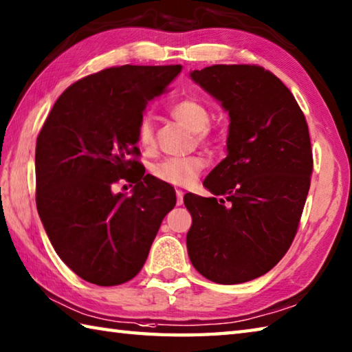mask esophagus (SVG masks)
Segmentation results:
<instances>
[{
	"instance_id": "1",
	"label": "esophagus",
	"mask_w": 352,
	"mask_h": 352,
	"mask_svg": "<svg viewBox=\"0 0 352 352\" xmlns=\"http://www.w3.org/2000/svg\"><path fill=\"white\" fill-rule=\"evenodd\" d=\"M183 195H184L183 190H177V204H178V206H182V204H183Z\"/></svg>"
}]
</instances>
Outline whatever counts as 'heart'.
Masks as SVG:
<instances>
[{"label":"heart","mask_w":352,"mask_h":352,"mask_svg":"<svg viewBox=\"0 0 352 352\" xmlns=\"http://www.w3.org/2000/svg\"><path fill=\"white\" fill-rule=\"evenodd\" d=\"M172 118L178 123L186 126L188 129L197 132L195 135L200 142L210 143L214 140V132L210 129L209 123V111L208 107L198 100L184 98L177 101L170 107ZM137 140L138 144L144 149L154 148L155 137L152 123L149 118H143L137 127ZM206 168V160L201 155H189V157H169L160 162L154 168V175L164 183L174 184V186H188L194 183L200 172Z\"/></svg>","instance_id":"heart-1"}]
</instances>
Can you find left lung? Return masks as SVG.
Masks as SVG:
<instances>
[{"label":"left lung","mask_w":352,"mask_h":352,"mask_svg":"<svg viewBox=\"0 0 352 352\" xmlns=\"http://www.w3.org/2000/svg\"><path fill=\"white\" fill-rule=\"evenodd\" d=\"M190 76L221 101L231 124L228 155L203 182L225 198H183L192 215L189 258L210 282L245 283L271 271L298 231L314 166L308 123L261 66L214 65Z\"/></svg>","instance_id":"1"}]
</instances>
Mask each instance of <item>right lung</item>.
I'll list each match as a JSON object with an SVG mask.
<instances>
[{"label":"right lung","instance_id":"add662e5","mask_svg":"<svg viewBox=\"0 0 352 352\" xmlns=\"http://www.w3.org/2000/svg\"><path fill=\"white\" fill-rule=\"evenodd\" d=\"M180 70L124 65L87 75L60 95L38 133V214L60 258L89 283L135 277L175 206L174 188L144 174L137 127ZM120 179L134 184L132 196L111 192Z\"/></svg>","mask_w":352,"mask_h":352}]
</instances>
